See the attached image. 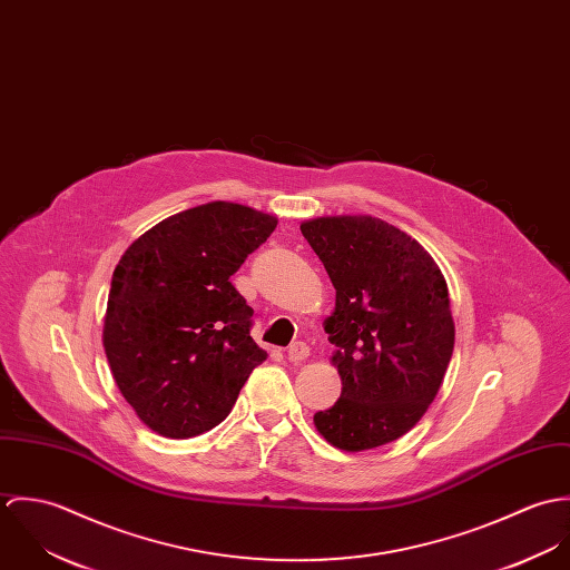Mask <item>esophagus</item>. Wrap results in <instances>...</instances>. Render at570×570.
<instances>
[{
  "label": "esophagus",
  "instance_id": "obj_1",
  "mask_svg": "<svg viewBox=\"0 0 570 570\" xmlns=\"http://www.w3.org/2000/svg\"><path fill=\"white\" fill-rule=\"evenodd\" d=\"M307 357H309V346H307L305 342H294V344L287 348V360L294 362V364H298V362H303V360H307Z\"/></svg>",
  "mask_w": 570,
  "mask_h": 570
}]
</instances>
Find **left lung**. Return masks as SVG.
<instances>
[{"label": "left lung", "instance_id": "obj_1", "mask_svg": "<svg viewBox=\"0 0 570 570\" xmlns=\"http://www.w3.org/2000/svg\"><path fill=\"white\" fill-rule=\"evenodd\" d=\"M301 233L335 287L325 331L342 380L314 425L333 448H380L412 430L443 384L454 351L448 283L423 245L377 217H316Z\"/></svg>", "mask_w": 570, "mask_h": 570}]
</instances>
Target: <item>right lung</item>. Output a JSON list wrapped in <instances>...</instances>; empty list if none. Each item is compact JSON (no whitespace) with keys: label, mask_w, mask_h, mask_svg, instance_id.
Instances as JSON below:
<instances>
[{"label":"right lung","mask_w":570,"mask_h":570,"mask_svg":"<svg viewBox=\"0 0 570 570\" xmlns=\"http://www.w3.org/2000/svg\"><path fill=\"white\" fill-rule=\"evenodd\" d=\"M274 215L208 202L170 215L120 256L102 346L138 419L168 439L219 425L267 353L230 276L276 228Z\"/></svg>","instance_id":"add662e5"}]
</instances>
